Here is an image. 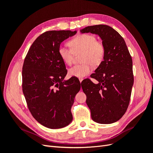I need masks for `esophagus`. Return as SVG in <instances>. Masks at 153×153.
Returning a JSON list of instances; mask_svg holds the SVG:
<instances>
[{
  "label": "esophagus",
  "mask_w": 153,
  "mask_h": 153,
  "mask_svg": "<svg viewBox=\"0 0 153 153\" xmlns=\"http://www.w3.org/2000/svg\"><path fill=\"white\" fill-rule=\"evenodd\" d=\"M83 80H84V79H83V78H79V80H80V83L83 81Z\"/></svg>",
  "instance_id": "obj_1"
}]
</instances>
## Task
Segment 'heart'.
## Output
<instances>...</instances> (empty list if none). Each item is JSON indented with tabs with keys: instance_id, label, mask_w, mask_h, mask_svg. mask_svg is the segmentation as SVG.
I'll return each mask as SVG.
<instances>
[{
	"instance_id": "obj_1",
	"label": "heart",
	"mask_w": 153,
	"mask_h": 153,
	"mask_svg": "<svg viewBox=\"0 0 153 153\" xmlns=\"http://www.w3.org/2000/svg\"><path fill=\"white\" fill-rule=\"evenodd\" d=\"M71 49L63 46L59 48V54L62 61L67 65H71L74 53L82 52L81 61L84 62L74 66L69 69L70 76L83 78L91 72V65L98 66L102 62L105 53V46L102 42L96 40V37L89 34H83L69 41Z\"/></svg>"
}]
</instances>
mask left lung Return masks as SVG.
<instances>
[{"label": "left lung", "mask_w": 153, "mask_h": 153, "mask_svg": "<svg viewBox=\"0 0 153 153\" xmlns=\"http://www.w3.org/2000/svg\"><path fill=\"white\" fill-rule=\"evenodd\" d=\"M80 32L98 35L105 48L103 61L91 76L98 83L89 79L82 82L91 118L100 124L117 122L126 112L131 98L134 79L130 53L123 37L110 26H88Z\"/></svg>", "instance_id": "1"}]
</instances>
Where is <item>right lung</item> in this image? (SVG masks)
Returning <instances> with one entry per match:
<instances>
[{
  "label": "right lung",
  "mask_w": 153,
  "mask_h": 153,
  "mask_svg": "<svg viewBox=\"0 0 153 153\" xmlns=\"http://www.w3.org/2000/svg\"><path fill=\"white\" fill-rule=\"evenodd\" d=\"M76 30H50L39 36L27 53L22 68V89L34 118L50 129L66 127L73 120L71 112L80 89L77 79L64 80L67 70L59 48Z\"/></svg>",
  "instance_id": "add662e5"
}]
</instances>
